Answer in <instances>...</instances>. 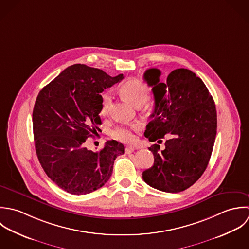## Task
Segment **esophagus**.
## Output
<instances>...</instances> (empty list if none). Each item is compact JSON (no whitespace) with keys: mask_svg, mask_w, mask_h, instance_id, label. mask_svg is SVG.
Masks as SVG:
<instances>
[{"mask_svg":"<svg viewBox=\"0 0 249 249\" xmlns=\"http://www.w3.org/2000/svg\"><path fill=\"white\" fill-rule=\"evenodd\" d=\"M134 150H135L134 147H132V146H127V147L125 148V153H126V154H131V153L134 152Z\"/></svg>","mask_w":249,"mask_h":249,"instance_id":"1","label":"esophagus"}]
</instances>
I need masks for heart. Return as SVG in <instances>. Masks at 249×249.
Segmentation results:
<instances>
[{
	"label": "heart",
	"instance_id": "heart-1",
	"mask_svg": "<svg viewBox=\"0 0 249 249\" xmlns=\"http://www.w3.org/2000/svg\"><path fill=\"white\" fill-rule=\"evenodd\" d=\"M122 95L129 100L136 107L139 105H143L150 95L149 87L139 79H132L125 82L120 89ZM112 102V96L110 92H105L102 95L101 100V113L107 114L110 108ZM142 125L139 123L132 124L130 126H120L112 131V137L123 142V143H133L136 142L137 138L135 133L140 132Z\"/></svg>",
	"mask_w": 249,
	"mask_h": 249
}]
</instances>
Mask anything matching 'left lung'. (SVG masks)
<instances>
[{"mask_svg":"<svg viewBox=\"0 0 249 249\" xmlns=\"http://www.w3.org/2000/svg\"><path fill=\"white\" fill-rule=\"evenodd\" d=\"M160 71L151 68L144 80L152 87L155 99L152 120L144 136L154 144L149 150L154 164L142 172L150 187L165 193H180L193 186L204 173L216 135V109L203 81L189 69L173 70L165 83L160 82Z\"/></svg>","mask_w":249,"mask_h":249,"instance_id":"1","label":"left lung"}]
</instances>
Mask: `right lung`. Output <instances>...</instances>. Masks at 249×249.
I'll return each instance as SVG.
<instances>
[{
	"label": "right lung",
	"instance_id": "add662e5",
	"mask_svg": "<svg viewBox=\"0 0 249 249\" xmlns=\"http://www.w3.org/2000/svg\"><path fill=\"white\" fill-rule=\"evenodd\" d=\"M123 78L74 64L37 95L33 111L36 155L47 176L69 194L87 195L103 187L111 176L114 160L125 152L116 141H107L96 153L85 146L99 129L101 93Z\"/></svg>",
	"mask_w": 249,
	"mask_h": 249
}]
</instances>
